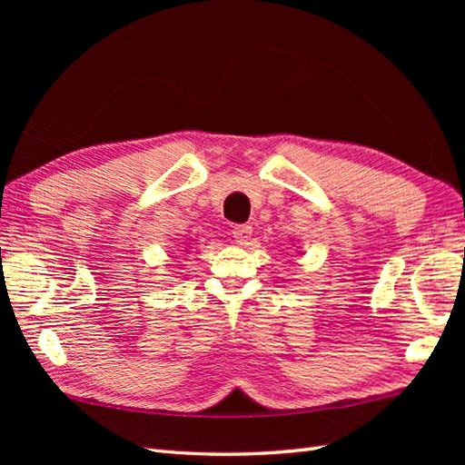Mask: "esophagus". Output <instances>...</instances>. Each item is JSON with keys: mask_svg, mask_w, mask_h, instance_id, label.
<instances>
[{"mask_svg": "<svg viewBox=\"0 0 465 465\" xmlns=\"http://www.w3.org/2000/svg\"><path fill=\"white\" fill-rule=\"evenodd\" d=\"M252 233H253V227L248 225V223L233 227V238L240 245H248L250 240H252Z\"/></svg>", "mask_w": 465, "mask_h": 465, "instance_id": "obj_1", "label": "esophagus"}]
</instances>
